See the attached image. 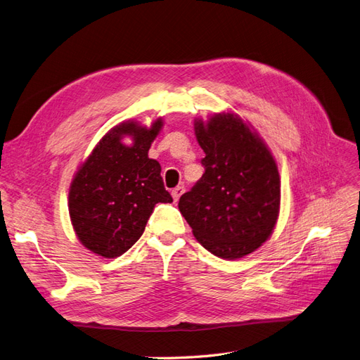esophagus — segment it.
Returning a JSON list of instances; mask_svg holds the SVG:
<instances>
[{
    "mask_svg": "<svg viewBox=\"0 0 360 360\" xmlns=\"http://www.w3.org/2000/svg\"><path fill=\"white\" fill-rule=\"evenodd\" d=\"M183 193H184V186H177V188H174V189H172V192H171L174 201H179Z\"/></svg>",
    "mask_w": 360,
    "mask_h": 360,
    "instance_id": "esophagus-1",
    "label": "esophagus"
}]
</instances>
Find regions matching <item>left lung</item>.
I'll list each match as a JSON object with an SVG mask.
<instances>
[{
	"mask_svg": "<svg viewBox=\"0 0 360 360\" xmlns=\"http://www.w3.org/2000/svg\"><path fill=\"white\" fill-rule=\"evenodd\" d=\"M204 150L202 177L179 201L197 240L212 254L236 259L271 234L281 202L279 172L257 134L234 114L195 123Z\"/></svg>",
	"mask_w": 360,
	"mask_h": 360,
	"instance_id": "obj_1",
	"label": "left lung"
}]
</instances>
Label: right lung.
Returning a JSON list of instances; mask_svg holds the SVG:
<instances>
[{
  "label": "right lung",
  "mask_w": 360,
  "mask_h": 360,
  "mask_svg": "<svg viewBox=\"0 0 360 360\" xmlns=\"http://www.w3.org/2000/svg\"><path fill=\"white\" fill-rule=\"evenodd\" d=\"M160 127L162 120L150 129L135 122L115 126L76 172L69 193L70 219L81 243L94 254H124L143 236L155 205L172 202L159 162L148 158ZM124 134L134 138L130 148L121 144Z\"/></svg>",
  "instance_id": "add662e5"
}]
</instances>
